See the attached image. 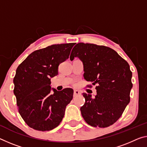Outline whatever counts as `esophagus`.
I'll use <instances>...</instances> for the list:
<instances>
[{
    "instance_id": "esophagus-1",
    "label": "esophagus",
    "mask_w": 147,
    "mask_h": 147,
    "mask_svg": "<svg viewBox=\"0 0 147 147\" xmlns=\"http://www.w3.org/2000/svg\"><path fill=\"white\" fill-rule=\"evenodd\" d=\"M80 95V92H79L78 90H74V95H73V96H74V97H76V96H77V95Z\"/></svg>"
}]
</instances>
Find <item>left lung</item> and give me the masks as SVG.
I'll return each mask as SVG.
<instances>
[{"label": "left lung", "mask_w": 147, "mask_h": 147, "mask_svg": "<svg viewBox=\"0 0 147 147\" xmlns=\"http://www.w3.org/2000/svg\"><path fill=\"white\" fill-rule=\"evenodd\" d=\"M74 57L83 63L85 80L97 85L94 97L82 94L85 98L80 108L82 117L91 126H110L119 119L130 101L133 84L129 64L113 49L94 44H76L70 59Z\"/></svg>", "instance_id": "8db88e82"}]
</instances>
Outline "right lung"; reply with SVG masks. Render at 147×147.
Returning <instances> with one entry per match:
<instances>
[{
    "mask_svg": "<svg viewBox=\"0 0 147 147\" xmlns=\"http://www.w3.org/2000/svg\"><path fill=\"white\" fill-rule=\"evenodd\" d=\"M74 44H53L34 51L16 69L13 94L18 111L32 129L50 131L62 121L74 91L51 89L50 79L57 75L59 65L68 59Z\"/></svg>",
    "mask_w": 147,
    "mask_h": 147,
    "instance_id": "add662e5",
    "label": "right lung"
}]
</instances>
